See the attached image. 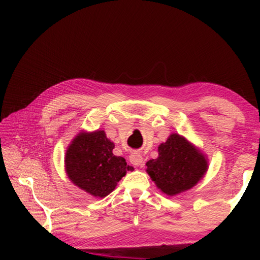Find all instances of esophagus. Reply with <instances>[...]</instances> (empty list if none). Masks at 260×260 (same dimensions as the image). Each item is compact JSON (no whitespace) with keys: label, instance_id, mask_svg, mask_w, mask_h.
<instances>
[{"label":"esophagus","instance_id":"34e87169","mask_svg":"<svg viewBox=\"0 0 260 260\" xmlns=\"http://www.w3.org/2000/svg\"><path fill=\"white\" fill-rule=\"evenodd\" d=\"M129 160L132 164L135 166H141L143 164V157H142V155H140L139 152L132 153V155L129 156Z\"/></svg>","mask_w":260,"mask_h":260}]
</instances>
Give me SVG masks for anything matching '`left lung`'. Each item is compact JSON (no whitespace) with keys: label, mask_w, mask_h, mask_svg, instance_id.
<instances>
[{"label":"left lung","mask_w":260,"mask_h":260,"mask_svg":"<svg viewBox=\"0 0 260 260\" xmlns=\"http://www.w3.org/2000/svg\"><path fill=\"white\" fill-rule=\"evenodd\" d=\"M147 173L167 196H177L199 183L209 169V159L195 144L172 133L158 146V157L146 162Z\"/></svg>","instance_id":"8db88e82"}]
</instances>
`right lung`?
<instances>
[{
    "mask_svg": "<svg viewBox=\"0 0 260 260\" xmlns=\"http://www.w3.org/2000/svg\"><path fill=\"white\" fill-rule=\"evenodd\" d=\"M113 148L114 143L102 129L79 132L65 152L70 181L96 199L108 196L128 171H134L124 157L113 155Z\"/></svg>",
    "mask_w": 260,
    "mask_h": 260,
    "instance_id": "obj_1",
    "label": "right lung"
}]
</instances>
